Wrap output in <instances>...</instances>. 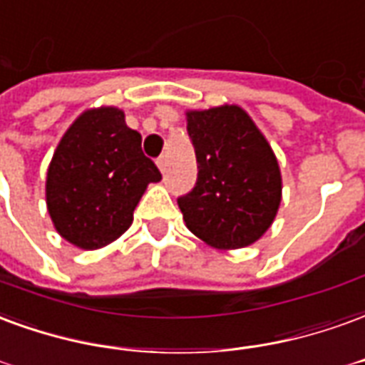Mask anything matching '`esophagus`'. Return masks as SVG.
I'll use <instances>...</instances> for the list:
<instances>
[{
  "mask_svg": "<svg viewBox=\"0 0 365 365\" xmlns=\"http://www.w3.org/2000/svg\"><path fill=\"white\" fill-rule=\"evenodd\" d=\"M157 167H159V171L165 173V169H167V157L161 155L159 159H157Z\"/></svg>",
  "mask_w": 365,
  "mask_h": 365,
  "instance_id": "esophagus-1",
  "label": "esophagus"
}]
</instances>
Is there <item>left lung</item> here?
I'll return each instance as SVG.
<instances>
[{"label": "left lung", "mask_w": 365, "mask_h": 365, "mask_svg": "<svg viewBox=\"0 0 365 365\" xmlns=\"http://www.w3.org/2000/svg\"><path fill=\"white\" fill-rule=\"evenodd\" d=\"M198 179L179 208L186 227L215 249H241L272 225L282 200L280 167L267 138L237 105L188 110Z\"/></svg>", "instance_id": "1"}]
</instances>
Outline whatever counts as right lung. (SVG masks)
<instances>
[{"label": "right lung", "mask_w": 365, "mask_h": 365, "mask_svg": "<svg viewBox=\"0 0 365 365\" xmlns=\"http://www.w3.org/2000/svg\"><path fill=\"white\" fill-rule=\"evenodd\" d=\"M157 180L161 173L120 108H91L68 128L50 161L48 214L66 241L101 249L132 225L142 194Z\"/></svg>", "instance_id": "1"}]
</instances>
